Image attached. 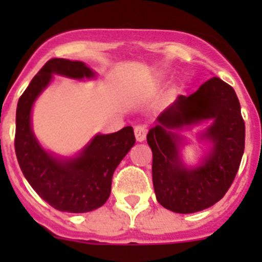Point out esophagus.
Here are the masks:
<instances>
[{
  "instance_id": "esophagus-1",
  "label": "esophagus",
  "mask_w": 262,
  "mask_h": 262,
  "mask_svg": "<svg viewBox=\"0 0 262 262\" xmlns=\"http://www.w3.org/2000/svg\"><path fill=\"white\" fill-rule=\"evenodd\" d=\"M134 133H135V138L138 142H143L145 139V135H147V126L144 124H138L134 128Z\"/></svg>"
}]
</instances>
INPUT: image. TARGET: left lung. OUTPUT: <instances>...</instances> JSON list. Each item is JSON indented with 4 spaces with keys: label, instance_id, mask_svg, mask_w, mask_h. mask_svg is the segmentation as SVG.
<instances>
[{
    "label": "left lung",
    "instance_id": "1",
    "mask_svg": "<svg viewBox=\"0 0 262 262\" xmlns=\"http://www.w3.org/2000/svg\"><path fill=\"white\" fill-rule=\"evenodd\" d=\"M203 119H214L205 134L214 148L202 166L186 169L179 161L177 137L170 129ZM157 122L147 135L157 202L170 211L190 214L221 201L232 185L244 154L245 124L233 88L219 77L210 78L195 93L178 96Z\"/></svg>",
    "mask_w": 262,
    "mask_h": 262
}]
</instances>
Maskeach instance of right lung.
<instances>
[{"label": "right lung", "mask_w": 262, "mask_h": 262, "mask_svg": "<svg viewBox=\"0 0 262 262\" xmlns=\"http://www.w3.org/2000/svg\"><path fill=\"white\" fill-rule=\"evenodd\" d=\"M52 73L72 78L93 77L81 61L51 59L32 78L18 101L14 147L23 176L40 198L53 209L67 212H88L108 200L117 166L135 144L131 126L110 135H97L84 152L72 160L51 156L32 134L30 114L36 97L50 82Z\"/></svg>", "instance_id": "right-lung-1"}]
</instances>
